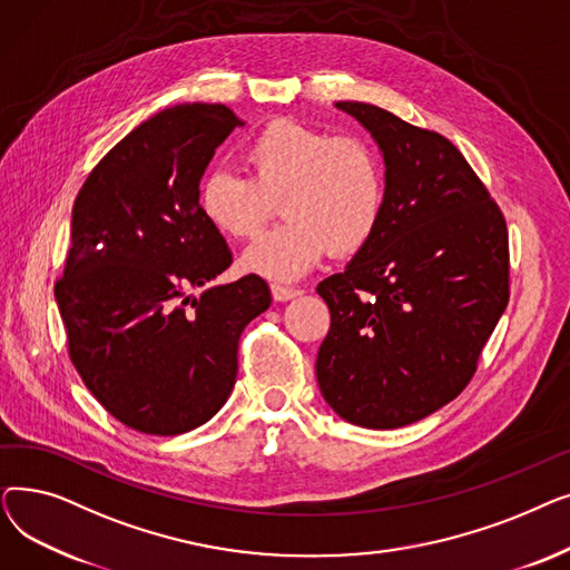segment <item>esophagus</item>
Masks as SVG:
<instances>
[{
	"instance_id": "34e87169",
	"label": "esophagus",
	"mask_w": 570,
	"mask_h": 570,
	"mask_svg": "<svg viewBox=\"0 0 570 570\" xmlns=\"http://www.w3.org/2000/svg\"><path fill=\"white\" fill-rule=\"evenodd\" d=\"M269 291H273V297L277 303H286V301H293V297L301 295L303 291L301 288H293V286H284V284H269Z\"/></svg>"
}]
</instances>
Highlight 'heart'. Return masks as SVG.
I'll return each mask as SVG.
<instances>
[{"label":"heart","instance_id":"heart-1","mask_svg":"<svg viewBox=\"0 0 570 570\" xmlns=\"http://www.w3.org/2000/svg\"><path fill=\"white\" fill-rule=\"evenodd\" d=\"M249 177L207 170L198 185L200 215L219 233L249 239L282 200L284 226L252 245L243 265L269 279H297L327 252H361L385 209V168L357 136H331L291 119L265 125L243 149Z\"/></svg>","mask_w":570,"mask_h":570}]
</instances>
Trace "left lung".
I'll return each instance as SVG.
<instances>
[{"label":"left lung","mask_w":570,"mask_h":570,"mask_svg":"<svg viewBox=\"0 0 570 570\" xmlns=\"http://www.w3.org/2000/svg\"><path fill=\"white\" fill-rule=\"evenodd\" d=\"M379 145L385 209L370 243L316 291L331 309L316 355L344 421L395 430L455 400L508 305V230L460 149L363 101H337Z\"/></svg>","instance_id":"8db88e82"}]
</instances>
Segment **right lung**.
<instances>
[{
  "label": "right lung",
  "mask_w": 570,
  "mask_h": 570,
  "mask_svg": "<svg viewBox=\"0 0 570 570\" xmlns=\"http://www.w3.org/2000/svg\"><path fill=\"white\" fill-rule=\"evenodd\" d=\"M222 104L166 108L89 173L55 284L69 355L101 406L127 428L175 436L207 423L237 376V342L273 295L247 275L207 286L230 265L198 207L215 149L243 127ZM189 287H205L200 298Z\"/></svg>",
  "instance_id": "right-lung-1"
}]
</instances>
